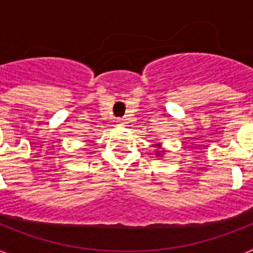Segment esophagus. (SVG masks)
<instances>
[{"mask_svg": "<svg viewBox=\"0 0 253 253\" xmlns=\"http://www.w3.org/2000/svg\"><path fill=\"white\" fill-rule=\"evenodd\" d=\"M116 123L119 125H124L125 124V119H123V118H119V119H116Z\"/></svg>", "mask_w": 253, "mask_h": 253, "instance_id": "esophagus-1", "label": "esophagus"}]
</instances>
